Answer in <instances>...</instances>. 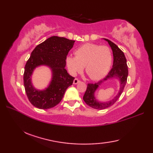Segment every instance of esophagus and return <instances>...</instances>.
<instances>
[{
    "mask_svg": "<svg viewBox=\"0 0 153 153\" xmlns=\"http://www.w3.org/2000/svg\"><path fill=\"white\" fill-rule=\"evenodd\" d=\"M80 82V80L77 78H75L74 80V84H77Z\"/></svg>",
    "mask_w": 153,
    "mask_h": 153,
    "instance_id": "obj_1",
    "label": "esophagus"
}]
</instances>
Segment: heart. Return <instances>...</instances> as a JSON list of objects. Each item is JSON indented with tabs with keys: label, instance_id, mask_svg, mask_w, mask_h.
<instances>
[{
	"label": "heart",
	"instance_id": "b5f03b06",
	"mask_svg": "<svg viewBox=\"0 0 153 153\" xmlns=\"http://www.w3.org/2000/svg\"><path fill=\"white\" fill-rule=\"evenodd\" d=\"M76 56L68 55L66 65L70 72L76 75L85 66V71L93 80L102 78L108 74L112 62L110 48L106 45L86 43L80 46L75 52Z\"/></svg>",
	"mask_w": 153,
	"mask_h": 153
}]
</instances>
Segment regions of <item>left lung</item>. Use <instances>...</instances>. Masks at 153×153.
<instances>
[{"label": "left lung", "instance_id": "obj_1", "mask_svg": "<svg viewBox=\"0 0 153 153\" xmlns=\"http://www.w3.org/2000/svg\"><path fill=\"white\" fill-rule=\"evenodd\" d=\"M105 39L106 41H108L113 52V67L109 71L108 75L103 79L99 81L97 83H89L87 85L86 91L85 94H84L83 98L84 101L85 102L87 105L97 110H103L108 108V107L113 105L118 100L120 95H122L123 89H124L128 75V65H127V61L124 54H123L121 49L119 48L116 44L112 43L110 40L107 39ZM115 76L119 78L120 80V89L118 95L109 102L100 103L97 102L94 95L100 84L108 79Z\"/></svg>", "mask_w": 153, "mask_h": 153}]
</instances>
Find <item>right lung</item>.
<instances>
[{
	"label": "right lung",
	"instance_id": "1",
	"mask_svg": "<svg viewBox=\"0 0 153 153\" xmlns=\"http://www.w3.org/2000/svg\"><path fill=\"white\" fill-rule=\"evenodd\" d=\"M75 41L53 36L38 45L32 51L25 66L24 84L30 102L40 109L53 108L62 99L68 87L72 85L74 77L65 69L68 52ZM41 65L49 66L53 71L50 85L43 91L35 90L32 85L30 76L34 68Z\"/></svg>",
	"mask_w": 153,
	"mask_h": 153
}]
</instances>
